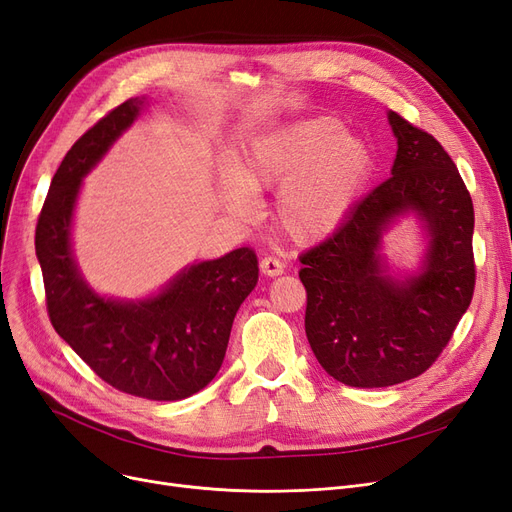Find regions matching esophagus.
Masks as SVG:
<instances>
[{"label":"esophagus","mask_w":512,"mask_h":512,"mask_svg":"<svg viewBox=\"0 0 512 512\" xmlns=\"http://www.w3.org/2000/svg\"><path fill=\"white\" fill-rule=\"evenodd\" d=\"M259 270L266 276H280L282 272H285V263L276 257H263L259 261Z\"/></svg>","instance_id":"34e87169"}]
</instances>
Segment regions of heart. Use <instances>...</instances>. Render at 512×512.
Masks as SVG:
<instances>
[{
	"label": "heart",
	"instance_id": "b5f03b06",
	"mask_svg": "<svg viewBox=\"0 0 512 512\" xmlns=\"http://www.w3.org/2000/svg\"><path fill=\"white\" fill-rule=\"evenodd\" d=\"M373 151L344 132L331 116H318L259 137L236 173L221 179V202L238 219H255L257 192L280 189L276 223L295 242H316L346 221L371 177Z\"/></svg>",
	"mask_w": 512,
	"mask_h": 512
}]
</instances>
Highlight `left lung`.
<instances>
[{"label":"left lung","instance_id":"8db88e82","mask_svg":"<svg viewBox=\"0 0 512 512\" xmlns=\"http://www.w3.org/2000/svg\"><path fill=\"white\" fill-rule=\"evenodd\" d=\"M399 143L392 177L358 202L325 242L301 253L308 293L306 335L337 382L386 388L422 375L456 331L475 293V208L443 145L396 111ZM415 212L429 232L423 272L385 274L381 236L396 216Z\"/></svg>","mask_w":512,"mask_h":512}]
</instances>
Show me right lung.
<instances>
[{"mask_svg":"<svg viewBox=\"0 0 512 512\" xmlns=\"http://www.w3.org/2000/svg\"><path fill=\"white\" fill-rule=\"evenodd\" d=\"M147 105L111 109L73 143L56 170L35 227L46 306L54 331L103 382L149 401H181L217 375L234 316L259 278L257 255L242 246L200 261L156 297L105 299L82 278L71 255V217L80 185Z\"/></svg>","mask_w":512,"mask_h":512,"instance_id":"obj_1","label":"right lung"}]
</instances>
